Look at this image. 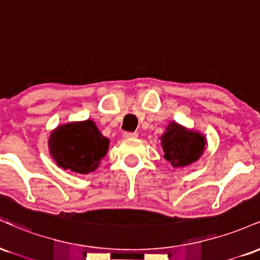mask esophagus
I'll use <instances>...</instances> for the list:
<instances>
[{
    "label": "esophagus",
    "instance_id": "esophagus-1",
    "mask_svg": "<svg viewBox=\"0 0 260 260\" xmlns=\"http://www.w3.org/2000/svg\"><path fill=\"white\" fill-rule=\"evenodd\" d=\"M138 137V134L137 133H133V132H124L123 133V138L124 139H134Z\"/></svg>",
    "mask_w": 260,
    "mask_h": 260
}]
</instances>
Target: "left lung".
Listing matches in <instances>:
<instances>
[{"label": "left lung", "instance_id": "1", "mask_svg": "<svg viewBox=\"0 0 260 260\" xmlns=\"http://www.w3.org/2000/svg\"><path fill=\"white\" fill-rule=\"evenodd\" d=\"M160 143L166 161L172 168L182 169L198 161L204 154L207 137L171 121L160 137Z\"/></svg>", "mask_w": 260, "mask_h": 260}]
</instances>
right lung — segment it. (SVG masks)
I'll return each instance as SVG.
<instances>
[{"label": "right lung", "mask_w": 260, "mask_h": 260, "mask_svg": "<svg viewBox=\"0 0 260 260\" xmlns=\"http://www.w3.org/2000/svg\"><path fill=\"white\" fill-rule=\"evenodd\" d=\"M109 145L110 140L91 120L61 124L49 138L50 155L57 166L80 175H88L99 168Z\"/></svg>", "instance_id": "add662e5"}]
</instances>
